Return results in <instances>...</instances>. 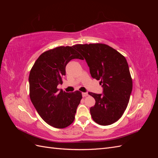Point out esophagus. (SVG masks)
<instances>
[{
    "label": "esophagus",
    "mask_w": 158,
    "mask_h": 158,
    "mask_svg": "<svg viewBox=\"0 0 158 158\" xmlns=\"http://www.w3.org/2000/svg\"><path fill=\"white\" fill-rule=\"evenodd\" d=\"M88 95V94L87 92H83V93H82V97H83V98L87 97Z\"/></svg>",
    "instance_id": "obj_1"
}]
</instances>
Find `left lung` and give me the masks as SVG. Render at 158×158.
<instances>
[{
	"instance_id": "1",
	"label": "left lung",
	"mask_w": 158,
	"mask_h": 158,
	"mask_svg": "<svg viewBox=\"0 0 158 158\" xmlns=\"http://www.w3.org/2000/svg\"><path fill=\"white\" fill-rule=\"evenodd\" d=\"M84 57L93 78L100 80L102 94L89 92L95 103L90 108L93 120L106 126L117 122L126 110L132 89V80L125 57L103 44L74 45Z\"/></svg>"
}]
</instances>
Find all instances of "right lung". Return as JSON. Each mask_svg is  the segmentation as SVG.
<instances>
[{"label":"right lung","mask_w":158,"mask_h":158,"mask_svg":"<svg viewBox=\"0 0 158 158\" xmlns=\"http://www.w3.org/2000/svg\"><path fill=\"white\" fill-rule=\"evenodd\" d=\"M82 57L74 46H60L47 51L38 57L29 76L30 97L40 117L49 125L64 128L73 123L82 93L59 91L63 84L66 64Z\"/></svg>","instance_id":"add662e5"}]
</instances>
